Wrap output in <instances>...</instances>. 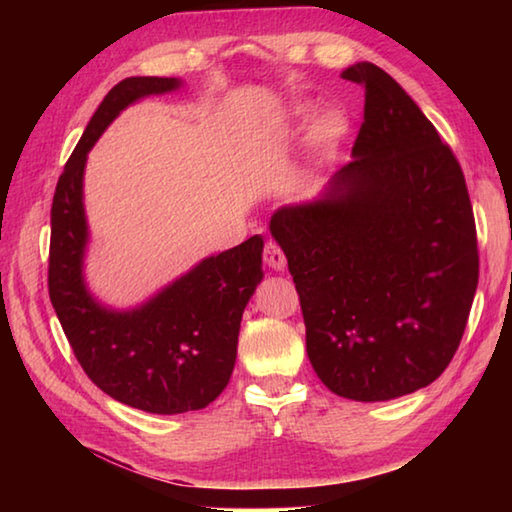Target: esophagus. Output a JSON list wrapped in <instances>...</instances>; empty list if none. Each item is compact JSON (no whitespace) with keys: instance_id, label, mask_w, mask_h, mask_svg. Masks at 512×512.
<instances>
[{"instance_id":"1","label":"esophagus","mask_w":512,"mask_h":512,"mask_svg":"<svg viewBox=\"0 0 512 512\" xmlns=\"http://www.w3.org/2000/svg\"><path fill=\"white\" fill-rule=\"evenodd\" d=\"M264 262L268 268H273V271H284L287 268V257H284L282 248L275 244V241H268L264 246Z\"/></svg>"}]
</instances>
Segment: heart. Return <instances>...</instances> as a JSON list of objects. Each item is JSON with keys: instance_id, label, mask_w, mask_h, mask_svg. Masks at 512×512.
Masks as SVG:
<instances>
[{"instance_id": "1", "label": "heart", "mask_w": 512, "mask_h": 512, "mask_svg": "<svg viewBox=\"0 0 512 512\" xmlns=\"http://www.w3.org/2000/svg\"><path fill=\"white\" fill-rule=\"evenodd\" d=\"M311 121H314V108H311L309 103H298V106L291 110V124L296 126V131H305V128L311 126ZM348 131H350V124L343 115H339V112L327 115L314 131L316 153L318 155L332 153L336 146L345 140Z\"/></svg>"}]
</instances>
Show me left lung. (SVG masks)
Returning a JSON list of instances; mask_svg holds the SVG:
<instances>
[{
    "label": "left lung",
    "mask_w": 512,
    "mask_h": 512,
    "mask_svg": "<svg viewBox=\"0 0 512 512\" xmlns=\"http://www.w3.org/2000/svg\"><path fill=\"white\" fill-rule=\"evenodd\" d=\"M366 85L352 162L316 198L268 223L296 282L307 357L345 400L386 402L443 375L479 282L461 164L393 76L354 63Z\"/></svg>",
    "instance_id": "left-lung-1"
}]
</instances>
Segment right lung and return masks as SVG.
<instances>
[{"label":"right lung","mask_w":512,"mask_h":512,"mask_svg":"<svg viewBox=\"0 0 512 512\" xmlns=\"http://www.w3.org/2000/svg\"><path fill=\"white\" fill-rule=\"evenodd\" d=\"M180 88L183 81L162 76L117 83L69 155L51 203L49 298L76 359L112 400L158 415L205 409L223 393L235 370L241 316L264 280V239L255 235L201 259L135 307H108L88 289V153L121 110Z\"/></svg>","instance_id":"right-lung-1"}]
</instances>
